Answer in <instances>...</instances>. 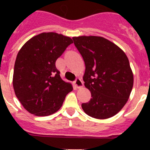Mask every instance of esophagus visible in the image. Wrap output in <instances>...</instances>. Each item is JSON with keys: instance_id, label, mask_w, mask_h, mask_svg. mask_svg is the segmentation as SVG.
<instances>
[{"instance_id": "esophagus-1", "label": "esophagus", "mask_w": 150, "mask_h": 150, "mask_svg": "<svg viewBox=\"0 0 150 150\" xmlns=\"http://www.w3.org/2000/svg\"><path fill=\"white\" fill-rule=\"evenodd\" d=\"M74 86H75L77 88H82L83 86V81H82L79 78H76V79H75V81H74Z\"/></svg>"}]
</instances>
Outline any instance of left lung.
<instances>
[{
    "label": "left lung",
    "mask_w": 150,
    "mask_h": 150,
    "mask_svg": "<svg viewBox=\"0 0 150 150\" xmlns=\"http://www.w3.org/2000/svg\"><path fill=\"white\" fill-rule=\"evenodd\" d=\"M73 40L84 60L83 81L91 95L82 108L87 115L99 120L115 116L127 103L133 88L128 57L119 46L102 37L79 36Z\"/></svg>",
    "instance_id": "obj_1"
}]
</instances>
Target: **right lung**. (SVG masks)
<instances>
[{
    "mask_svg": "<svg viewBox=\"0 0 150 150\" xmlns=\"http://www.w3.org/2000/svg\"><path fill=\"white\" fill-rule=\"evenodd\" d=\"M71 43L69 37L44 32L30 38L18 51L13 71V88L24 108L31 114H53L73 90L72 85L64 81L55 67L58 58Z\"/></svg>",
    "mask_w": 150,
    "mask_h": 150,
    "instance_id": "obj_1",
    "label": "right lung"
}]
</instances>
